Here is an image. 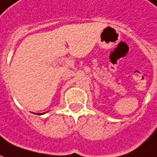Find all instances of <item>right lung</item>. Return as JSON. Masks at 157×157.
<instances>
[{"instance_id":"add662e5","label":"right lung","mask_w":157,"mask_h":157,"mask_svg":"<svg viewBox=\"0 0 157 157\" xmlns=\"http://www.w3.org/2000/svg\"><path fill=\"white\" fill-rule=\"evenodd\" d=\"M43 114H45V113H42V114H39V115H43Z\"/></svg>"}]
</instances>
